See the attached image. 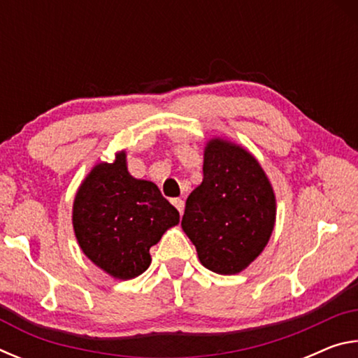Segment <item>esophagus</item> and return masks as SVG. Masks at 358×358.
Instances as JSON below:
<instances>
[{
  "label": "esophagus",
  "mask_w": 358,
  "mask_h": 358,
  "mask_svg": "<svg viewBox=\"0 0 358 358\" xmlns=\"http://www.w3.org/2000/svg\"><path fill=\"white\" fill-rule=\"evenodd\" d=\"M172 203H173V207L180 211V215H183L185 201H181V199H172Z\"/></svg>",
  "instance_id": "34e87169"
}]
</instances>
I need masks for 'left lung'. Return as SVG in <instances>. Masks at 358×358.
<instances>
[{
	"mask_svg": "<svg viewBox=\"0 0 358 358\" xmlns=\"http://www.w3.org/2000/svg\"><path fill=\"white\" fill-rule=\"evenodd\" d=\"M275 216V194L259 162L237 145L211 141L202 185L189 194L181 217L205 268L240 273L268 243Z\"/></svg>",
	"mask_w": 358,
	"mask_h": 358,
	"instance_id": "8db88e82",
	"label": "left lung"
}]
</instances>
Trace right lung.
<instances>
[{"mask_svg":"<svg viewBox=\"0 0 358 358\" xmlns=\"http://www.w3.org/2000/svg\"><path fill=\"white\" fill-rule=\"evenodd\" d=\"M180 213L151 181L132 178L126 155L96 166L78 189L72 224L82 251L118 280H131L150 266V248Z\"/></svg>","mask_w":358,"mask_h":358,"instance_id":"add662e5","label":"right lung"}]
</instances>
